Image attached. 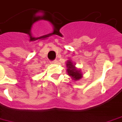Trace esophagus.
<instances>
[{
	"label": "esophagus",
	"instance_id": "obj_1",
	"mask_svg": "<svg viewBox=\"0 0 122 122\" xmlns=\"http://www.w3.org/2000/svg\"><path fill=\"white\" fill-rule=\"evenodd\" d=\"M50 63H53V64H54V63H57V60H53V61H51Z\"/></svg>",
	"mask_w": 122,
	"mask_h": 122
}]
</instances>
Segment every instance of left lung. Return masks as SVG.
<instances>
[{
    "mask_svg": "<svg viewBox=\"0 0 122 122\" xmlns=\"http://www.w3.org/2000/svg\"><path fill=\"white\" fill-rule=\"evenodd\" d=\"M67 71L68 74L70 76H71V77H73V79L79 80V79L81 78L82 75L81 72L74 67V65H73V63L70 61H69L67 62Z\"/></svg>",
    "mask_w": 122,
    "mask_h": 122,
    "instance_id": "left-lung-1",
    "label": "left lung"
}]
</instances>
